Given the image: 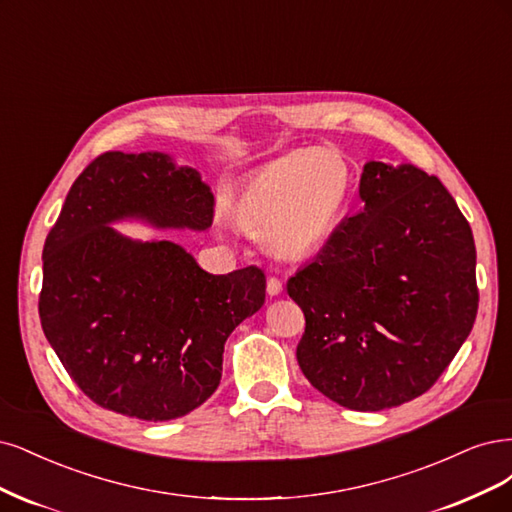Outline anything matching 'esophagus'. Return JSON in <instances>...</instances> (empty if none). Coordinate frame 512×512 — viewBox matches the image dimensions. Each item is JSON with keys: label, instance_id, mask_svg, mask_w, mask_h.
I'll return each mask as SVG.
<instances>
[{"label": "esophagus", "instance_id": "34e87169", "mask_svg": "<svg viewBox=\"0 0 512 512\" xmlns=\"http://www.w3.org/2000/svg\"><path fill=\"white\" fill-rule=\"evenodd\" d=\"M266 289H268V295H278L280 291H283V280L276 278V276H270Z\"/></svg>", "mask_w": 512, "mask_h": 512}]
</instances>
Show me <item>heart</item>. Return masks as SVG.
Returning a JSON list of instances; mask_svg holds the SVG:
<instances>
[{"mask_svg": "<svg viewBox=\"0 0 512 512\" xmlns=\"http://www.w3.org/2000/svg\"><path fill=\"white\" fill-rule=\"evenodd\" d=\"M351 191L349 163L327 148L278 157L244 180L236 223L278 257L302 259L332 240Z\"/></svg>", "mask_w": 512, "mask_h": 512, "instance_id": "1", "label": "heart"}]
</instances>
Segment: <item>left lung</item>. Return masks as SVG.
I'll list each match as a JSON object with an SVG mask.
<instances>
[{
    "label": "left lung",
    "instance_id": "8db88e82",
    "mask_svg": "<svg viewBox=\"0 0 512 512\" xmlns=\"http://www.w3.org/2000/svg\"><path fill=\"white\" fill-rule=\"evenodd\" d=\"M364 202L321 253L287 280L306 317L298 364L310 385L351 410L419 398L476 319L472 229L436 176L368 161Z\"/></svg>",
    "mask_w": 512,
    "mask_h": 512
}]
</instances>
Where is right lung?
Wrapping results in <instances>:
<instances>
[{"instance_id":"obj_1","label":"right lung","mask_w":512,"mask_h":512,"mask_svg":"<svg viewBox=\"0 0 512 512\" xmlns=\"http://www.w3.org/2000/svg\"><path fill=\"white\" fill-rule=\"evenodd\" d=\"M200 172L163 153L110 151L82 170L46 236L40 321L72 381L97 406L170 421L221 383L229 334L266 302V274H208L170 240H131L110 223L212 225Z\"/></svg>"}]
</instances>
